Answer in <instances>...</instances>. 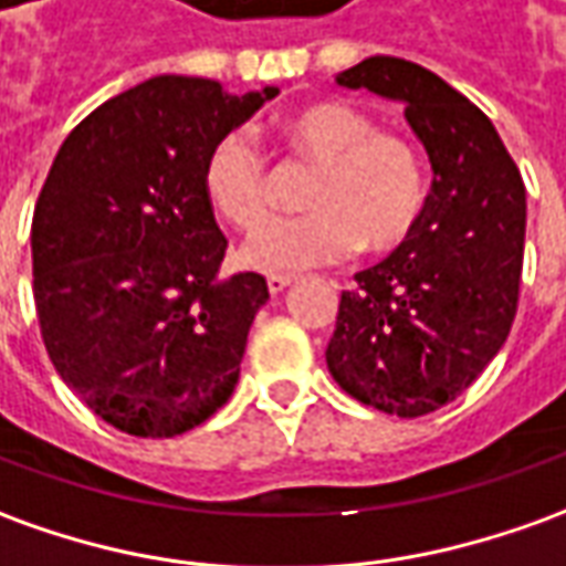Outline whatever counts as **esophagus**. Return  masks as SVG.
Here are the masks:
<instances>
[{"instance_id": "1", "label": "esophagus", "mask_w": 566, "mask_h": 566, "mask_svg": "<svg viewBox=\"0 0 566 566\" xmlns=\"http://www.w3.org/2000/svg\"><path fill=\"white\" fill-rule=\"evenodd\" d=\"M266 284H270V294H282V291H287L291 284H294V275H270L266 279Z\"/></svg>"}]
</instances>
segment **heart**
Here are the masks:
<instances>
[{
    "label": "heart",
    "instance_id": "obj_1",
    "mask_svg": "<svg viewBox=\"0 0 566 566\" xmlns=\"http://www.w3.org/2000/svg\"><path fill=\"white\" fill-rule=\"evenodd\" d=\"M275 134L296 156L318 165L306 189L310 214L275 220L244 248L263 272H300L349 256L395 251L426 208V165L417 146L343 101H312L275 118ZM205 199L229 227L255 232L275 211L270 171L244 132L217 140L201 168Z\"/></svg>",
    "mask_w": 566,
    "mask_h": 566
}]
</instances>
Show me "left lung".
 I'll return each mask as SVG.
<instances>
[{
    "mask_svg": "<svg viewBox=\"0 0 566 566\" xmlns=\"http://www.w3.org/2000/svg\"><path fill=\"white\" fill-rule=\"evenodd\" d=\"M405 106L432 161L417 229L343 291L327 370L361 405L422 417L465 392L512 331L527 192L481 109L401 57H367L337 76Z\"/></svg>",
    "mask_w": 566,
    "mask_h": 566,
    "instance_id": "8db88e82",
    "label": "left lung"
}]
</instances>
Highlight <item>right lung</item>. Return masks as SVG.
Masks as SVG:
<instances>
[{"label":"right lung","mask_w":566,"mask_h":566,"mask_svg":"<svg viewBox=\"0 0 566 566\" xmlns=\"http://www.w3.org/2000/svg\"><path fill=\"white\" fill-rule=\"evenodd\" d=\"M279 88L156 76L82 118L33 214V296L51 365L137 438H174L227 405L266 279H220L227 235L201 189L208 149Z\"/></svg>","instance_id":"add662e5"}]
</instances>
